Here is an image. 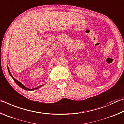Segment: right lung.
Listing matches in <instances>:
<instances>
[{
    "label": "right lung",
    "instance_id": "obj_1",
    "mask_svg": "<svg viewBox=\"0 0 124 124\" xmlns=\"http://www.w3.org/2000/svg\"><path fill=\"white\" fill-rule=\"evenodd\" d=\"M7 67H8V72H9V74H10V76H11V77L12 78V79H13V80H14L15 82V83L17 84L18 86H20V87H21L22 89H24V90H27V91H34V90H37V89H39V88H40L41 87H42V86H44V85H45V84L41 85H40V86H38V87H37L33 88V89H29V88L25 86H24V85H23L19 81H18L17 80H16L13 76H12V75L11 74V72H10V70H9V67H8V66H7Z\"/></svg>",
    "mask_w": 124,
    "mask_h": 124
}]
</instances>
